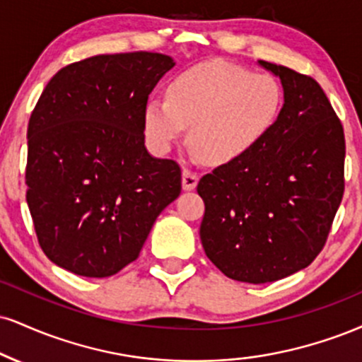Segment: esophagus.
<instances>
[{"instance_id":"34e87169","label":"esophagus","mask_w":362,"mask_h":362,"mask_svg":"<svg viewBox=\"0 0 362 362\" xmlns=\"http://www.w3.org/2000/svg\"><path fill=\"white\" fill-rule=\"evenodd\" d=\"M197 182L199 173H195L194 170L190 168H184V172H182V185H184V190H194Z\"/></svg>"}]
</instances>
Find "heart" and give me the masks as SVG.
Wrapping results in <instances>:
<instances>
[{
  "mask_svg": "<svg viewBox=\"0 0 362 362\" xmlns=\"http://www.w3.org/2000/svg\"><path fill=\"white\" fill-rule=\"evenodd\" d=\"M281 106L283 89L273 76L211 62L178 74L168 86V99L146 103L143 121L156 150L167 151L189 126L194 155L229 165L258 145Z\"/></svg>",
  "mask_w": 362,
  "mask_h": 362,
  "instance_id": "1",
  "label": "heart"
}]
</instances>
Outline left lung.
<instances>
[{
  "instance_id": "obj_1",
  "label": "left lung",
  "mask_w": 362,
  "mask_h": 362,
  "mask_svg": "<svg viewBox=\"0 0 362 362\" xmlns=\"http://www.w3.org/2000/svg\"><path fill=\"white\" fill-rule=\"evenodd\" d=\"M285 104L250 153L199 180L200 241L230 280L269 283L307 268L327 241L344 195L346 138L319 82L261 60Z\"/></svg>"
}]
</instances>
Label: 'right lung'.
<instances>
[{
    "mask_svg": "<svg viewBox=\"0 0 362 362\" xmlns=\"http://www.w3.org/2000/svg\"><path fill=\"white\" fill-rule=\"evenodd\" d=\"M172 67L153 52L95 55L43 89L28 121L25 182L38 245L57 267L116 275L180 194V165L153 158L143 133L148 95Z\"/></svg>",
    "mask_w": 362,
    "mask_h": 362,
    "instance_id": "add662e5",
    "label": "right lung"
}]
</instances>
